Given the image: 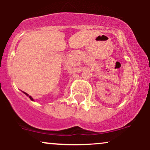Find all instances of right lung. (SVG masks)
<instances>
[{
    "instance_id": "obj_1",
    "label": "right lung",
    "mask_w": 150,
    "mask_h": 150,
    "mask_svg": "<svg viewBox=\"0 0 150 150\" xmlns=\"http://www.w3.org/2000/svg\"><path fill=\"white\" fill-rule=\"evenodd\" d=\"M24 94H26V95H27V96H28V97H29V98H30V99H31V100H32V101H34L33 98H32V97H31V96H29V94H27V93H26V92H24Z\"/></svg>"
}]
</instances>
